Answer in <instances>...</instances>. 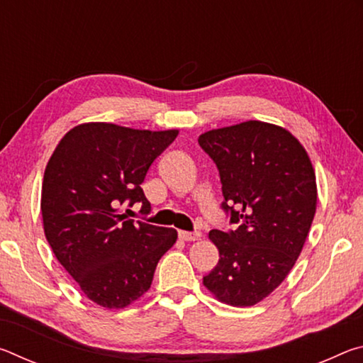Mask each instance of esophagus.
Instances as JSON below:
<instances>
[{
    "label": "esophagus",
    "mask_w": 363,
    "mask_h": 363,
    "mask_svg": "<svg viewBox=\"0 0 363 363\" xmlns=\"http://www.w3.org/2000/svg\"><path fill=\"white\" fill-rule=\"evenodd\" d=\"M201 233L200 232H179V238L184 242H195V240H200Z\"/></svg>",
    "instance_id": "1"
}]
</instances>
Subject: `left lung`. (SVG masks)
<instances>
[{
    "label": "left lung",
    "instance_id": "obj_1",
    "mask_svg": "<svg viewBox=\"0 0 363 363\" xmlns=\"http://www.w3.org/2000/svg\"><path fill=\"white\" fill-rule=\"evenodd\" d=\"M219 169L235 230H211L219 262L203 285L220 303L250 307L290 274L317 210L315 171L303 144L272 123L250 120L200 134Z\"/></svg>",
    "mask_w": 363,
    "mask_h": 363
}]
</instances>
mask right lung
<instances>
[{"label":"right lung","mask_w":363,"mask_h":363,"mask_svg":"<svg viewBox=\"0 0 363 363\" xmlns=\"http://www.w3.org/2000/svg\"><path fill=\"white\" fill-rule=\"evenodd\" d=\"M179 130L82 123L59 140L41 187L43 229L54 256L97 306L125 309L150 290L157 264L177 232L134 224L121 205L143 203L140 184Z\"/></svg>","instance_id":"1"}]
</instances>
